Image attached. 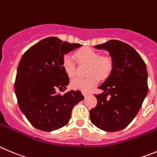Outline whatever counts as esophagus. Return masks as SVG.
I'll return each instance as SVG.
<instances>
[{"instance_id": "1", "label": "esophagus", "mask_w": 157, "mask_h": 157, "mask_svg": "<svg viewBox=\"0 0 157 157\" xmlns=\"http://www.w3.org/2000/svg\"><path fill=\"white\" fill-rule=\"evenodd\" d=\"M82 94H83V95H84V97H87V96L88 95V93L86 92V91H82Z\"/></svg>"}]
</instances>
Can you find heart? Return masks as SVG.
<instances>
[{"label": "heart", "instance_id": "obj_1", "mask_svg": "<svg viewBox=\"0 0 157 157\" xmlns=\"http://www.w3.org/2000/svg\"><path fill=\"white\" fill-rule=\"evenodd\" d=\"M79 64L87 65L85 70V78H75L71 80L70 85L73 89L83 91H91L98 84L99 78L105 80L108 78L113 70L112 59L109 56H100L99 52L89 47L83 48L75 53ZM62 66L65 73L69 77H74L77 74V68L70 55H65L62 59Z\"/></svg>", "mask_w": 157, "mask_h": 157}]
</instances>
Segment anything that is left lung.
Instances as JSON below:
<instances>
[{
	"mask_svg": "<svg viewBox=\"0 0 157 157\" xmlns=\"http://www.w3.org/2000/svg\"><path fill=\"white\" fill-rule=\"evenodd\" d=\"M112 58L113 70L95 94L97 105L90 111L94 125L108 132L126 128L136 117L148 93V73L143 59L133 48L121 40L95 45Z\"/></svg>",
	"mask_w": 157,
	"mask_h": 157,
	"instance_id": "obj_1",
	"label": "left lung"
}]
</instances>
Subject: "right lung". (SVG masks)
Wrapping results in <instances>:
<instances>
[{"label":"right lung","instance_id":"1","mask_svg":"<svg viewBox=\"0 0 157 157\" xmlns=\"http://www.w3.org/2000/svg\"><path fill=\"white\" fill-rule=\"evenodd\" d=\"M80 47V44L50 36L33 45L21 58L15 93L19 109L34 128L44 131L63 128L70 121L74 105L84 98L78 90L63 95L56 92L66 90L70 83L62 66L63 56Z\"/></svg>","mask_w":157,"mask_h":157}]
</instances>
